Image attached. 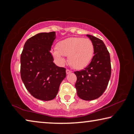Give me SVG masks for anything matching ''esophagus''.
I'll use <instances>...</instances> for the list:
<instances>
[{"mask_svg": "<svg viewBox=\"0 0 134 134\" xmlns=\"http://www.w3.org/2000/svg\"><path fill=\"white\" fill-rule=\"evenodd\" d=\"M72 71H71V70H69V69H67L66 70V73H67V74H70V73H71Z\"/></svg>", "mask_w": 134, "mask_h": 134, "instance_id": "1", "label": "esophagus"}]
</instances>
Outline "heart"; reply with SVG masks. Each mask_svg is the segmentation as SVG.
<instances>
[{
	"label": "heart",
	"mask_w": 134,
	"mask_h": 134,
	"mask_svg": "<svg viewBox=\"0 0 134 134\" xmlns=\"http://www.w3.org/2000/svg\"><path fill=\"white\" fill-rule=\"evenodd\" d=\"M94 45L91 40L80 37H70L59 41L51 54L58 64L65 62L64 56H68L70 65L74 69L87 67L94 56Z\"/></svg>",
	"instance_id": "heart-1"
}]
</instances>
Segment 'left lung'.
I'll list each match as a JSON object with an SVG mask.
<instances>
[{
    "label": "left lung",
    "mask_w": 134,
    "mask_h": 134,
    "mask_svg": "<svg viewBox=\"0 0 134 134\" xmlns=\"http://www.w3.org/2000/svg\"><path fill=\"white\" fill-rule=\"evenodd\" d=\"M86 35L94 45V55L87 67L74 72L77 76L75 86L80 99L92 100L102 96L108 85L111 75L110 58L103 41Z\"/></svg>",
    "instance_id": "1"
}]
</instances>
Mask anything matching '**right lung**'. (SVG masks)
Returning a JSON list of instances; mask_svg holds the SVG:
<instances>
[{
	"label": "right lung",
	"mask_w": 134,
	"mask_h": 134,
	"mask_svg": "<svg viewBox=\"0 0 134 134\" xmlns=\"http://www.w3.org/2000/svg\"><path fill=\"white\" fill-rule=\"evenodd\" d=\"M55 32H41L26 41L21 55V76L27 90L35 98L44 101L56 97L65 69L53 63L51 48Z\"/></svg>",
	"instance_id": "1"
}]
</instances>
